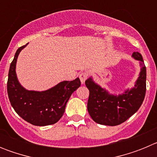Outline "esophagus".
<instances>
[{"mask_svg": "<svg viewBox=\"0 0 157 157\" xmlns=\"http://www.w3.org/2000/svg\"><path fill=\"white\" fill-rule=\"evenodd\" d=\"M87 78H88V74L86 72H82L81 74L79 75V78L82 83L85 82L86 80L87 79Z\"/></svg>", "mask_w": 157, "mask_h": 157, "instance_id": "1", "label": "esophagus"}]
</instances>
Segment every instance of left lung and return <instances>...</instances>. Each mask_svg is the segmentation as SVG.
I'll use <instances>...</instances> for the list:
<instances>
[{"label":"left lung","instance_id":"left-lung-1","mask_svg":"<svg viewBox=\"0 0 157 157\" xmlns=\"http://www.w3.org/2000/svg\"><path fill=\"white\" fill-rule=\"evenodd\" d=\"M132 57L140 61L141 71L134 86L123 94H111L94 82L92 77L86 80V86L90 91L87 110L97 123L106 126L120 125L141 107L146 91V67L139 52H133Z\"/></svg>","mask_w":157,"mask_h":157}]
</instances>
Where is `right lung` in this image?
I'll use <instances>...</instances> for the list:
<instances>
[{"instance_id":"obj_1","label":"right lung","mask_w":157,"mask_h":157,"mask_svg":"<svg viewBox=\"0 0 157 157\" xmlns=\"http://www.w3.org/2000/svg\"><path fill=\"white\" fill-rule=\"evenodd\" d=\"M27 45L18 48L11 63L7 83L8 98L14 110L27 122L40 127L52 125L62 117L71 95L81 86V82L78 78L63 81L41 92L23 88L18 81L16 66L19 52Z\"/></svg>"}]
</instances>
